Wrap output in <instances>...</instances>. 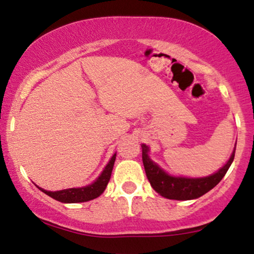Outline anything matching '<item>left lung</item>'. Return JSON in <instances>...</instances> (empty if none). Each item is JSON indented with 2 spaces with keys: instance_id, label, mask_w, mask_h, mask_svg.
<instances>
[{
  "instance_id": "8db88e82",
  "label": "left lung",
  "mask_w": 254,
  "mask_h": 254,
  "mask_svg": "<svg viewBox=\"0 0 254 254\" xmlns=\"http://www.w3.org/2000/svg\"><path fill=\"white\" fill-rule=\"evenodd\" d=\"M235 146H237V142H235ZM235 146L227 163L216 172L205 177H186V176L170 175L159 164L151 159L150 147L146 144H141L142 163H144L147 180L150 181L154 191L169 199L188 201V199L201 197L220 183V181L225 177L226 172L228 171L229 166L233 163Z\"/></svg>"
}]
</instances>
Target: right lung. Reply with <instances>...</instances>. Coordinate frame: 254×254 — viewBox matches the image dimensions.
<instances>
[{"mask_svg": "<svg viewBox=\"0 0 254 254\" xmlns=\"http://www.w3.org/2000/svg\"><path fill=\"white\" fill-rule=\"evenodd\" d=\"M115 158L116 153L113 154L108 164L104 166L101 175L89 186L80 188H68V189L59 190V191H49V190H45L38 186L37 188L44 193H46L47 196L56 199V201L62 202V203H80V202L91 201V199L97 198L98 196L102 195L104 190H106L107 184H108L110 180V176H112Z\"/></svg>", "mask_w": 254, "mask_h": 254, "instance_id": "add662e5", "label": "right lung"}]
</instances>
